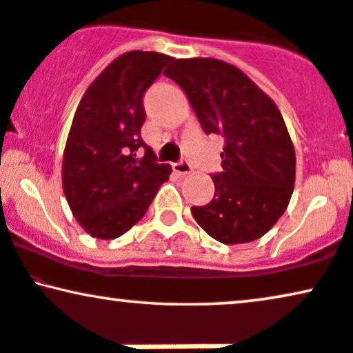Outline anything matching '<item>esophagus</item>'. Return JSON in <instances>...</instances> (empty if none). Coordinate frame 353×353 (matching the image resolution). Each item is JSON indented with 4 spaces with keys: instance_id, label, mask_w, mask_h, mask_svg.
<instances>
[{
    "instance_id": "1",
    "label": "esophagus",
    "mask_w": 353,
    "mask_h": 353,
    "mask_svg": "<svg viewBox=\"0 0 353 353\" xmlns=\"http://www.w3.org/2000/svg\"><path fill=\"white\" fill-rule=\"evenodd\" d=\"M173 172L178 173V175H188V173H191V163L188 162V160H180V162L173 163Z\"/></svg>"
}]
</instances>
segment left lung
<instances>
[{
    "mask_svg": "<svg viewBox=\"0 0 353 353\" xmlns=\"http://www.w3.org/2000/svg\"><path fill=\"white\" fill-rule=\"evenodd\" d=\"M163 74L185 90L205 134L225 139L216 193L191 208L194 221L223 245L258 240L285 212L295 185V149L277 105L216 58L175 59Z\"/></svg>",
    "mask_w": 353,
    "mask_h": 353,
    "instance_id": "obj_1",
    "label": "left lung"
}]
</instances>
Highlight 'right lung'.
<instances>
[{"label":"right lung","instance_id":"right-lung-1","mask_svg":"<svg viewBox=\"0 0 353 353\" xmlns=\"http://www.w3.org/2000/svg\"><path fill=\"white\" fill-rule=\"evenodd\" d=\"M172 61L157 52L123 53L77 105L63 155V191L72 216L90 236L115 240L126 233L170 176L172 167L157 162L141 128L145 90Z\"/></svg>","mask_w":353,"mask_h":353}]
</instances>
